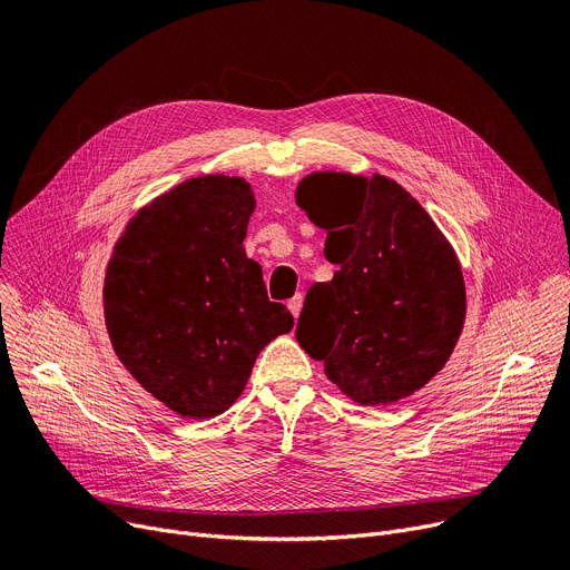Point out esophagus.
Instances as JSON below:
<instances>
[{"label": "esophagus", "mask_w": 570, "mask_h": 570, "mask_svg": "<svg viewBox=\"0 0 570 570\" xmlns=\"http://www.w3.org/2000/svg\"><path fill=\"white\" fill-rule=\"evenodd\" d=\"M302 299H305V297H302V293H295L291 299H288V309H291V314L297 318L299 316V312H302Z\"/></svg>", "instance_id": "obj_1"}]
</instances>
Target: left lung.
<instances>
[{"instance_id":"1","label":"left lung","mask_w":570,"mask_h":570,"mask_svg":"<svg viewBox=\"0 0 570 570\" xmlns=\"http://www.w3.org/2000/svg\"><path fill=\"white\" fill-rule=\"evenodd\" d=\"M297 204L327 232L332 282L314 284L297 344L362 405H390L446 364L465 321L456 254L429 213L387 176L321 171Z\"/></svg>"}]
</instances>
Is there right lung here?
I'll use <instances>...</instances> for the list:
<instances>
[{"mask_svg":"<svg viewBox=\"0 0 570 570\" xmlns=\"http://www.w3.org/2000/svg\"><path fill=\"white\" fill-rule=\"evenodd\" d=\"M249 183L189 178L130 219L105 277V323L135 381L189 420L243 394L258 353L293 330L243 240Z\"/></svg>","mask_w":570,"mask_h":570,"instance_id":"1","label":"right lung"}]
</instances>
